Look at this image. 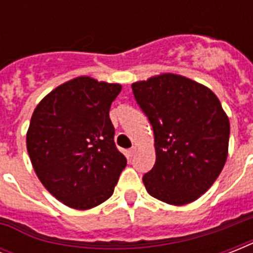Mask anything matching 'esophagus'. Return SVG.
I'll return each instance as SVG.
<instances>
[{"label":"esophagus","mask_w":253,"mask_h":253,"mask_svg":"<svg viewBox=\"0 0 253 253\" xmlns=\"http://www.w3.org/2000/svg\"><path fill=\"white\" fill-rule=\"evenodd\" d=\"M127 154H128V156H134V155L136 154V147H135V146L131 147L130 150L127 151Z\"/></svg>","instance_id":"obj_1"}]
</instances>
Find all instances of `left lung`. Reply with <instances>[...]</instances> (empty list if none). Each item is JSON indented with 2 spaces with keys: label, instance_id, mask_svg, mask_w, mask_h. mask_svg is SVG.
<instances>
[{
  "label": "left lung",
  "instance_id": "left-lung-1",
  "mask_svg": "<svg viewBox=\"0 0 253 253\" xmlns=\"http://www.w3.org/2000/svg\"><path fill=\"white\" fill-rule=\"evenodd\" d=\"M152 125L156 162L143 176L147 192L174 206L200 198L222 172L230 121L208 86L163 73L131 85Z\"/></svg>",
  "mask_w": 253,
  "mask_h": 253
}]
</instances>
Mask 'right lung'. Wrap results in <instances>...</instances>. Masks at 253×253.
Returning a JSON list of instances; mask_svg holds the SVG:
<instances>
[{"label": "right lung", "instance_id": "obj_1", "mask_svg": "<svg viewBox=\"0 0 253 253\" xmlns=\"http://www.w3.org/2000/svg\"><path fill=\"white\" fill-rule=\"evenodd\" d=\"M121 90L80 76L49 91L34 110L26 135L30 160L43 186L68 208L105 202L126 167L109 117Z\"/></svg>", "mask_w": 253, "mask_h": 253}]
</instances>
